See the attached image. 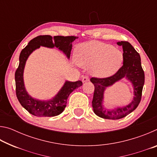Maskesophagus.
Returning a JSON list of instances; mask_svg holds the SVG:
<instances>
[{
  "label": "esophagus",
  "instance_id": "obj_1",
  "mask_svg": "<svg viewBox=\"0 0 157 157\" xmlns=\"http://www.w3.org/2000/svg\"><path fill=\"white\" fill-rule=\"evenodd\" d=\"M89 78L88 76L85 75L82 77V82H89Z\"/></svg>",
  "mask_w": 157,
  "mask_h": 157
}]
</instances>
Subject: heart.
Returning <instances> with one entry per match:
<instances>
[{"mask_svg":"<svg viewBox=\"0 0 157 157\" xmlns=\"http://www.w3.org/2000/svg\"><path fill=\"white\" fill-rule=\"evenodd\" d=\"M79 65L91 68L93 75L107 78L118 71L123 62V53L110 44L91 41L79 45L76 49Z\"/></svg>","mask_w":157,"mask_h":157,"instance_id":"heart-1","label":"heart"}]
</instances>
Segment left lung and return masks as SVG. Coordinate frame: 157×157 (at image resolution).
Returning a JSON list of instances; mask_svg holds the SVG:
<instances>
[{"mask_svg":"<svg viewBox=\"0 0 157 157\" xmlns=\"http://www.w3.org/2000/svg\"><path fill=\"white\" fill-rule=\"evenodd\" d=\"M117 44L123 46V65L114 75L110 77L105 78H91L90 79L95 86L92 101L94 113L100 118L110 120L123 118L136 109L141 100L143 87L145 82V74L141 66L139 52H137L128 41H122L118 42ZM124 77L131 81L134 86V99L125 107L107 110L102 105L105 88Z\"/></svg>","mask_w":157,"mask_h":157,"instance_id":"obj_1","label":"left lung"}]
</instances>
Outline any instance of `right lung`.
I'll list each match as a JSON object with an SVG mask.
<instances>
[{"instance_id":"obj_1","label":"right lung","mask_w":157,"mask_h":157,"mask_svg":"<svg viewBox=\"0 0 157 157\" xmlns=\"http://www.w3.org/2000/svg\"><path fill=\"white\" fill-rule=\"evenodd\" d=\"M78 37L74 36H55L40 35L35 37L29 42L21 50L19 56V65L15 72L16 94L20 104L29 113L36 116L52 117L59 115L63 112L67 103V99L75 89L82 85V81H66L58 94L52 100L42 101L36 100L29 95L26 91L23 82V71L28 57L34 50L40 46L47 48H58L64 53L68 59L71 56L72 42Z\"/></svg>"}]
</instances>
